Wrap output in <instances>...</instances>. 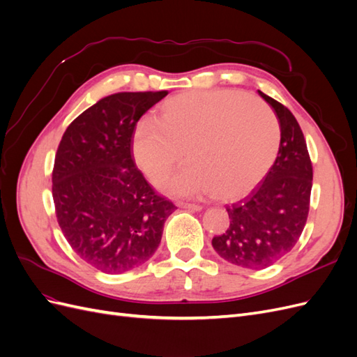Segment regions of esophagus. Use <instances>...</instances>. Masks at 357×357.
Returning <instances> with one entry per match:
<instances>
[{"instance_id":"34e87169","label":"esophagus","mask_w":357,"mask_h":357,"mask_svg":"<svg viewBox=\"0 0 357 357\" xmlns=\"http://www.w3.org/2000/svg\"><path fill=\"white\" fill-rule=\"evenodd\" d=\"M178 207L186 208V210H192V211H199V210H202V205H199V204H192V202H178Z\"/></svg>"}]
</instances>
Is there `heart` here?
<instances>
[{"instance_id": "b5f03b06", "label": "heart", "mask_w": 357, "mask_h": 357, "mask_svg": "<svg viewBox=\"0 0 357 357\" xmlns=\"http://www.w3.org/2000/svg\"><path fill=\"white\" fill-rule=\"evenodd\" d=\"M282 143L274 110L241 91H188L143 119L132 135L137 165L159 185L183 155L190 162L169 181L176 195L213 192L220 199L247 195L273 168Z\"/></svg>"}]
</instances>
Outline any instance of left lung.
I'll return each mask as SVG.
<instances>
[{
  "label": "left lung",
  "instance_id": "obj_1",
  "mask_svg": "<svg viewBox=\"0 0 357 357\" xmlns=\"http://www.w3.org/2000/svg\"><path fill=\"white\" fill-rule=\"evenodd\" d=\"M259 93L282 126L278 155L257 188L226 205L228 229L211 241L225 261L250 269L271 266L295 247L307 223L312 188V164L298 121L282 102Z\"/></svg>",
  "mask_w": 357,
  "mask_h": 357
}]
</instances>
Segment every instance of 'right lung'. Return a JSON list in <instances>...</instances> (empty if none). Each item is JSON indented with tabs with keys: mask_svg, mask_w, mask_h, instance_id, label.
Wrapping results in <instances>:
<instances>
[{
	"mask_svg": "<svg viewBox=\"0 0 357 357\" xmlns=\"http://www.w3.org/2000/svg\"><path fill=\"white\" fill-rule=\"evenodd\" d=\"M167 91L100 100L63 132L52 171L61 231L84 262L105 274L143 265L177 207L149 185L132 159L137 122Z\"/></svg>",
	"mask_w": 357,
	"mask_h": 357,
	"instance_id": "obj_1",
	"label": "right lung"
}]
</instances>
